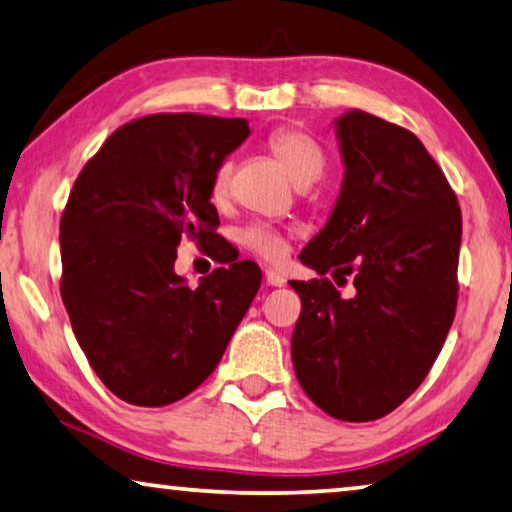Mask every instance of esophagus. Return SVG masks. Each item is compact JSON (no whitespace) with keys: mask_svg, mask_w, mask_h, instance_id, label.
<instances>
[{"mask_svg":"<svg viewBox=\"0 0 512 512\" xmlns=\"http://www.w3.org/2000/svg\"><path fill=\"white\" fill-rule=\"evenodd\" d=\"M264 278H266V285H271V287H282V285H285V278H282L280 273L273 271V269H266Z\"/></svg>","mask_w":512,"mask_h":512,"instance_id":"1","label":"esophagus"}]
</instances>
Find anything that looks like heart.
I'll return each instance as SVG.
<instances>
[{
    "label": "heart",
    "mask_w": 512,
    "mask_h": 512,
    "mask_svg": "<svg viewBox=\"0 0 512 512\" xmlns=\"http://www.w3.org/2000/svg\"><path fill=\"white\" fill-rule=\"evenodd\" d=\"M266 147H269L271 154L278 158V163L285 167L289 177L296 183H312L322 177L326 154L322 144H319L310 133H305L303 128H276V131H271L269 137H266ZM232 172V158H223L216 167H213L209 181V197L213 204H218V207L230 200ZM236 241H239L248 253L262 257L266 262H280V259H285L289 250L287 232L271 223H264V220H255V223L243 227V230L236 234Z\"/></svg>",
    "instance_id": "b5f03b06"
}]
</instances>
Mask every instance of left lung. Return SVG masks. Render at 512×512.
Returning <instances> with one entry per match:
<instances>
[{"label": "left lung", "mask_w": 512, "mask_h": 512, "mask_svg": "<svg viewBox=\"0 0 512 512\" xmlns=\"http://www.w3.org/2000/svg\"><path fill=\"white\" fill-rule=\"evenodd\" d=\"M345 181L329 223L301 253L322 278L292 280L301 315L292 333L305 395L349 423L391 414L427 377L457 305L462 213L423 142L352 110L335 121ZM355 280L342 300L325 278Z\"/></svg>", "instance_id": "obj_1"}]
</instances>
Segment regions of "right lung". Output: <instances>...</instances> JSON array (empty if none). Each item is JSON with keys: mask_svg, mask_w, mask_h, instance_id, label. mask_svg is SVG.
Listing matches in <instances>:
<instances>
[{"mask_svg": "<svg viewBox=\"0 0 512 512\" xmlns=\"http://www.w3.org/2000/svg\"><path fill=\"white\" fill-rule=\"evenodd\" d=\"M250 135L246 119L147 114L87 160L61 213V301L98 379L128 404L165 407L207 379L253 303L262 271L216 234L209 181ZM195 240L227 267L190 290L173 273Z\"/></svg>", "mask_w": 512, "mask_h": 512, "instance_id": "right-lung-1", "label": "right lung"}]
</instances>
